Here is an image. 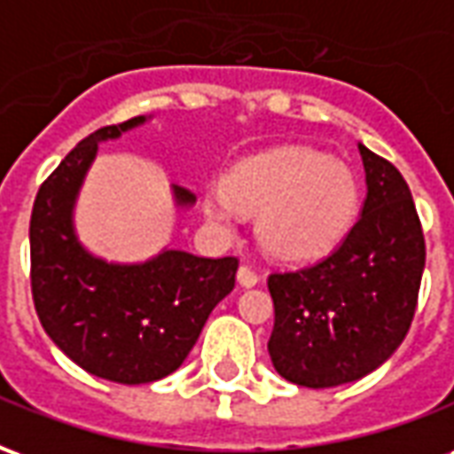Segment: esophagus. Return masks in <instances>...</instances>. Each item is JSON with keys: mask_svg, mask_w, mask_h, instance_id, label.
Instances as JSON below:
<instances>
[{"mask_svg": "<svg viewBox=\"0 0 454 454\" xmlns=\"http://www.w3.org/2000/svg\"><path fill=\"white\" fill-rule=\"evenodd\" d=\"M257 272L253 270V267H247V265H240V270H238V282L243 286H255L257 285Z\"/></svg>", "mask_w": 454, "mask_h": 454, "instance_id": "esophagus-1", "label": "esophagus"}]
</instances>
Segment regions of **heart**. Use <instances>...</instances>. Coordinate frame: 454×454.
<instances>
[{
  "instance_id": "1",
  "label": "heart",
  "mask_w": 454,
  "mask_h": 454,
  "mask_svg": "<svg viewBox=\"0 0 454 454\" xmlns=\"http://www.w3.org/2000/svg\"><path fill=\"white\" fill-rule=\"evenodd\" d=\"M357 208V179L348 165L301 145L277 148L240 162L228 192L211 189L207 216L233 231L240 211L262 214L260 243L279 260H311L328 253L350 228Z\"/></svg>"
}]
</instances>
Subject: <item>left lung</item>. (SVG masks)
<instances>
[{
	"instance_id": "8db88e82",
	"label": "left lung",
	"mask_w": 454,
	"mask_h": 454,
	"mask_svg": "<svg viewBox=\"0 0 454 454\" xmlns=\"http://www.w3.org/2000/svg\"><path fill=\"white\" fill-rule=\"evenodd\" d=\"M367 172L362 216L321 260L275 270L267 286L275 370L292 384L328 389L377 370L406 338L419 306L426 238L406 179L360 145Z\"/></svg>"
}]
</instances>
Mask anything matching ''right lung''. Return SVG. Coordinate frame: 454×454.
<instances>
[{
	"label": "right lung",
	"instance_id": "1",
	"mask_svg": "<svg viewBox=\"0 0 454 454\" xmlns=\"http://www.w3.org/2000/svg\"><path fill=\"white\" fill-rule=\"evenodd\" d=\"M143 116L102 126L48 175L31 211V294L51 340L94 377L162 380L184 362L214 306L236 286L238 257L168 250L145 265H106L77 243L70 211L97 143ZM179 204L194 194L175 187Z\"/></svg>",
	"mask_w": 454,
	"mask_h": 454
}]
</instances>
